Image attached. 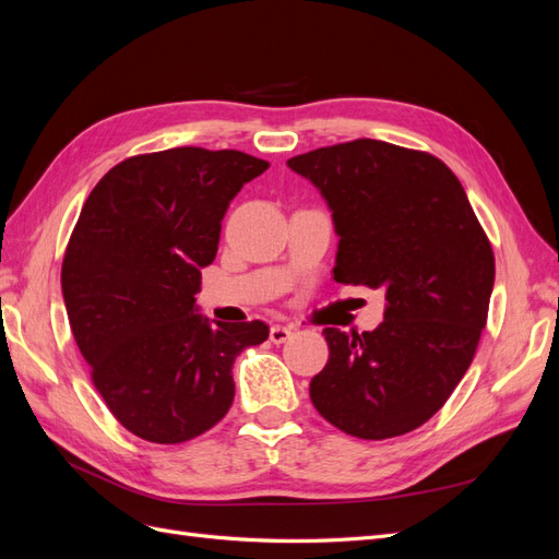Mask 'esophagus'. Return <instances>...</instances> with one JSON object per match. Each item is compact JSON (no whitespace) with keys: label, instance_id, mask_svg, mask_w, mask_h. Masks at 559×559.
<instances>
[{"label":"esophagus","instance_id":"34e87169","mask_svg":"<svg viewBox=\"0 0 559 559\" xmlns=\"http://www.w3.org/2000/svg\"><path fill=\"white\" fill-rule=\"evenodd\" d=\"M292 337V326H280L275 324L273 329H270V341H273L275 345H282Z\"/></svg>","mask_w":559,"mask_h":559}]
</instances>
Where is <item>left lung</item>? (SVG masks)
Wrapping results in <instances>:
<instances>
[{
	"mask_svg": "<svg viewBox=\"0 0 559 559\" xmlns=\"http://www.w3.org/2000/svg\"><path fill=\"white\" fill-rule=\"evenodd\" d=\"M333 210V277L382 289L376 331L324 329L310 399L341 431L384 441L425 425L468 370L487 324L495 253L450 167L427 151L354 140L289 160Z\"/></svg>",
	"mask_w": 559,
	"mask_h": 559,
	"instance_id": "obj_1",
	"label": "left lung"
}]
</instances>
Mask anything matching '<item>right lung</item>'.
Returning <instances> with one entry per match:
<instances>
[{"mask_svg":"<svg viewBox=\"0 0 559 559\" xmlns=\"http://www.w3.org/2000/svg\"><path fill=\"white\" fill-rule=\"evenodd\" d=\"M267 160L177 146L130 156L83 202L62 259L67 317L109 413L148 443L210 431L233 405V361L263 321L195 314L230 200Z\"/></svg>","mask_w":559,"mask_h":559,"instance_id":"1","label":"right lung"}]
</instances>
